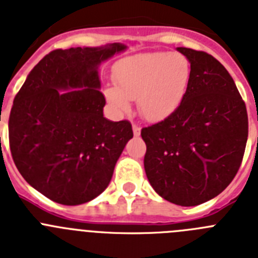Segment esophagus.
<instances>
[{"instance_id": "1", "label": "esophagus", "mask_w": 258, "mask_h": 258, "mask_svg": "<svg viewBox=\"0 0 258 258\" xmlns=\"http://www.w3.org/2000/svg\"><path fill=\"white\" fill-rule=\"evenodd\" d=\"M133 134L136 137H138L141 134V126L138 124H133Z\"/></svg>"}]
</instances>
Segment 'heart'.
<instances>
[{
	"label": "heart",
	"mask_w": 258,
	"mask_h": 258,
	"mask_svg": "<svg viewBox=\"0 0 258 258\" xmlns=\"http://www.w3.org/2000/svg\"><path fill=\"white\" fill-rule=\"evenodd\" d=\"M192 68L178 52H146L127 56L115 66L116 85L104 95L116 112L126 113L131 101L150 121H160L174 113L188 92Z\"/></svg>",
	"instance_id": "obj_1"
}]
</instances>
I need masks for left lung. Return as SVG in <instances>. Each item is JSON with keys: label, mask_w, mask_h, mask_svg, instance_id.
Listing matches in <instances>:
<instances>
[{"label": "left lung", "mask_w": 258, "mask_h": 258, "mask_svg": "<svg viewBox=\"0 0 258 258\" xmlns=\"http://www.w3.org/2000/svg\"><path fill=\"white\" fill-rule=\"evenodd\" d=\"M192 76L174 113L141 132L147 150L146 175L152 188L182 207L213 199L231 183L248 138V115L235 83L216 58L177 47Z\"/></svg>", "instance_id": "obj_1"}]
</instances>
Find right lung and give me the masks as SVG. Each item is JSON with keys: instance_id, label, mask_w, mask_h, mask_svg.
Instances as JSON below:
<instances>
[{"instance_id": "obj_1", "label": "right lung", "mask_w": 258, "mask_h": 258, "mask_svg": "<svg viewBox=\"0 0 258 258\" xmlns=\"http://www.w3.org/2000/svg\"><path fill=\"white\" fill-rule=\"evenodd\" d=\"M122 44L54 50L41 59L15 95L9 118L14 163L32 187L63 206L101 195L133 138L127 120L111 121L98 68Z\"/></svg>"}]
</instances>
